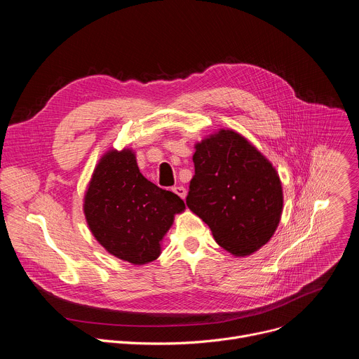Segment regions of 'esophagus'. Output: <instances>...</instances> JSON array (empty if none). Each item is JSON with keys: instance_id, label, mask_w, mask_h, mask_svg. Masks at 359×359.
<instances>
[{"instance_id": "esophagus-1", "label": "esophagus", "mask_w": 359, "mask_h": 359, "mask_svg": "<svg viewBox=\"0 0 359 359\" xmlns=\"http://www.w3.org/2000/svg\"><path fill=\"white\" fill-rule=\"evenodd\" d=\"M172 191L176 193L180 198L186 197V189L183 186H175V187H172Z\"/></svg>"}]
</instances>
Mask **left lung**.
<instances>
[{"instance_id": "left-lung-1", "label": "left lung", "mask_w": 359, "mask_h": 359, "mask_svg": "<svg viewBox=\"0 0 359 359\" xmlns=\"http://www.w3.org/2000/svg\"><path fill=\"white\" fill-rule=\"evenodd\" d=\"M187 208L206 223L215 240L244 257L274 234L283 212V189L273 165L233 130L196 144Z\"/></svg>"}]
</instances>
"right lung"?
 <instances>
[{
    "mask_svg": "<svg viewBox=\"0 0 359 359\" xmlns=\"http://www.w3.org/2000/svg\"><path fill=\"white\" fill-rule=\"evenodd\" d=\"M184 201L149 182L135 153L111 150L97 163L85 194L83 212L95 238L115 257L146 264L161 254V241Z\"/></svg>",
    "mask_w": 359,
    "mask_h": 359,
    "instance_id": "add662e5",
    "label": "right lung"
}]
</instances>
